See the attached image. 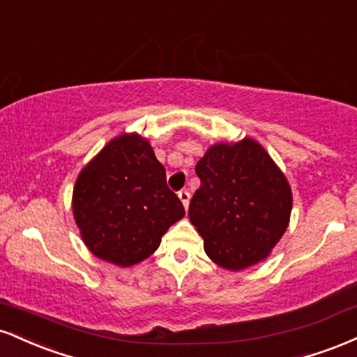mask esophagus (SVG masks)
Returning a JSON list of instances; mask_svg holds the SVG:
<instances>
[{"label": "esophagus", "mask_w": 357, "mask_h": 357, "mask_svg": "<svg viewBox=\"0 0 357 357\" xmlns=\"http://www.w3.org/2000/svg\"><path fill=\"white\" fill-rule=\"evenodd\" d=\"M178 196H179V199H181L183 206L188 210V204H190V192H188L186 190H181L178 192Z\"/></svg>", "instance_id": "34e87169"}]
</instances>
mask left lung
Instances as JSON below:
<instances>
[{
  "label": "left lung",
  "instance_id": "left-lung-1",
  "mask_svg": "<svg viewBox=\"0 0 357 357\" xmlns=\"http://www.w3.org/2000/svg\"><path fill=\"white\" fill-rule=\"evenodd\" d=\"M195 171L202 186L188 215L206 255L233 272L264 260L285 233L292 211V191L267 151L253 139L215 144Z\"/></svg>",
  "mask_w": 357,
  "mask_h": 357
}]
</instances>
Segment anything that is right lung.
<instances>
[{
  "mask_svg": "<svg viewBox=\"0 0 357 357\" xmlns=\"http://www.w3.org/2000/svg\"><path fill=\"white\" fill-rule=\"evenodd\" d=\"M73 216L93 255L130 267L153 255L184 206L167 188L166 169L149 142L122 134L82 169Z\"/></svg>",
  "mask_w": 357,
  "mask_h": 357,
  "instance_id": "1",
  "label": "right lung"
}]
</instances>
